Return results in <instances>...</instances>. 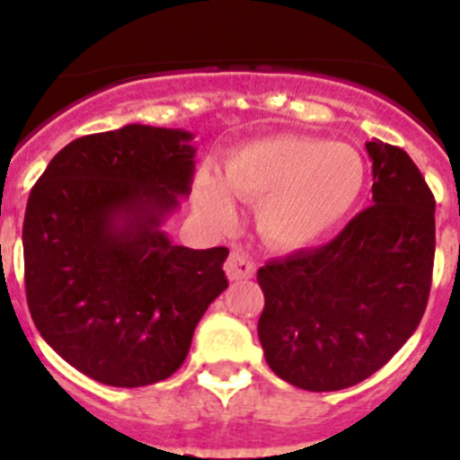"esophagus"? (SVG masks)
<instances>
[{
    "label": "esophagus",
    "mask_w": 460,
    "mask_h": 460,
    "mask_svg": "<svg viewBox=\"0 0 460 460\" xmlns=\"http://www.w3.org/2000/svg\"><path fill=\"white\" fill-rule=\"evenodd\" d=\"M225 270H226V277H229V281H243V279L254 277L256 268H254V263L250 261V256H244L243 252L234 250L229 254V259H226Z\"/></svg>",
    "instance_id": "esophagus-1"
}]
</instances>
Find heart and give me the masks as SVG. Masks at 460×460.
<instances>
[{"label":"heart","mask_w":460,"mask_h":460,"mask_svg":"<svg viewBox=\"0 0 460 460\" xmlns=\"http://www.w3.org/2000/svg\"><path fill=\"white\" fill-rule=\"evenodd\" d=\"M366 161L354 147L306 136H274L234 149L222 181L201 174L195 208L213 229L235 222L234 197L256 201V229L277 250L295 252L327 238L366 188Z\"/></svg>","instance_id":"1"}]
</instances>
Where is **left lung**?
<instances>
[{
    "mask_svg": "<svg viewBox=\"0 0 460 460\" xmlns=\"http://www.w3.org/2000/svg\"><path fill=\"white\" fill-rule=\"evenodd\" d=\"M372 206L317 250L259 270V338L277 376L329 393L360 384L424 315L436 252V201L404 149L372 138Z\"/></svg>",
    "mask_w": 460,
    "mask_h": 460,
    "instance_id": "obj_1",
    "label": "left lung"
}]
</instances>
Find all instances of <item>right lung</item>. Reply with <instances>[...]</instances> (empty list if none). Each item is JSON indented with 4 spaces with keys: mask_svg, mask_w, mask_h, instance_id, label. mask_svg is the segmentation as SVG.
<instances>
[{
    "mask_svg": "<svg viewBox=\"0 0 460 460\" xmlns=\"http://www.w3.org/2000/svg\"><path fill=\"white\" fill-rule=\"evenodd\" d=\"M192 138L149 124L84 136L29 195V311L47 345L100 384L138 388L174 375L229 286L226 247L190 250L163 229L190 195Z\"/></svg>",
    "mask_w": 460,
    "mask_h": 460,
    "instance_id": "obj_1",
    "label": "right lung"
}]
</instances>
